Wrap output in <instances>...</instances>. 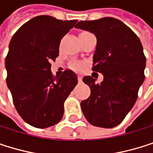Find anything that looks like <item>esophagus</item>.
<instances>
[{
	"instance_id": "obj_1",
	"label": "esophagus",
	"mask_w": 153,
	"mask_h": 153,
	"mask_svg": "<svg viewBox=\"0 0 153 153\" xmlns=\"http://www.w3.org/2000/svg\"><path fill=\"white\" fill-rule=\"evenodd\" d=\"M78 81H79L80 82L82 81V76L81 74H79V75H78Z\"/></svg>"
}]
</instances>
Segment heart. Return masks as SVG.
Returning <instances> with one entry per match:
<instances>
[{"mask_svg": "<svg viewBox=\"0 0 153 153\" xmlns=\"http://www.w3.org/2000/svg\"><path fill=\"white\" fill-rule=\"evenodd\" d=\"M74 66H75V67H78V66H79V65H78V64H77V63H75V64H74Z\"/></svg>", "mask_w": 153, "mask_h": 153, "instance_id": "b5f03b06", "label": "heart"}]
</instances>
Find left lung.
<instances>
[{
  "label": "left lung",
  "instance_id": "8db88e82",
  "mask_svg": "<svg viewBox=\"0 0 153 153\" xmlns=\"http://www.w3.org/2000/svg\"><path fill=\"white\" fill-rule=\"evenodd\" d=\"M75 27L96 36L93 71L104 76L100 84L91 76L82 79L91 88V96L81 102L82 113L92 126L115 127L134 107L144 81L146 58L142 43L130 27L115 18L80 21Z\"/></svg>",
  "mask_w": 153,
  "mask_h": 153
}]
</instances>
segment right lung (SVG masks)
<instances>
[{"mask_svg":"<svg viewBox=\"0 0 153 153\" xmlns=\"http://www.w3.org/2000/svg\"><path fill=\"white\" fill-rule=\"evenodd\" d=\"M77 21L37 16L22 25L10 40L5 59L7 86L18 113L34 127L59 123L63 103L78 83L71 70L53 77L50 63L59 55L61 39Z\"/></svg>","mask_w":153,"mask_h":153,"instance_id":"add662e5","label":"right lung"}]
</instances>
